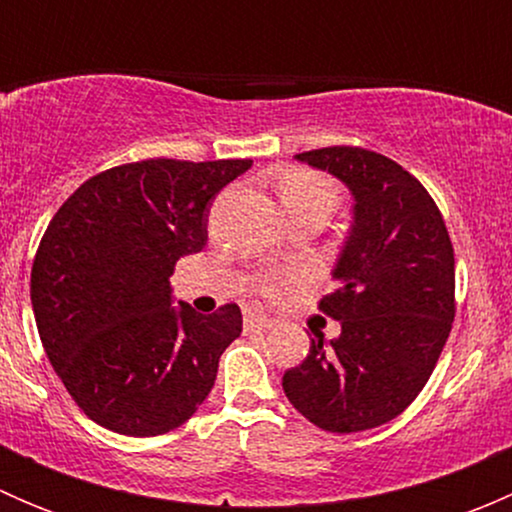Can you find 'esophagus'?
<instances>
[{
  "mask_svg": "<svg viewBox=\"0 0 512 512\" xmlns=\"http://www.w3.org/2000/svg\"><path fill=\"white\" fill-rule=\"evenodd\" d=\"M272 327V319L265 317L262 312H247L245 314V332H262V329H270Z\"/></svg>",
  "mask_w": 512,
  "mask_h": 512,
  "instance_id": "obj_1",
  "label": "esophagus"
}]
</instances>
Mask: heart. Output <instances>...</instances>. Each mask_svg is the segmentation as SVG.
Returning <instances> with one entry per match:
<instances>
[{
	"mask_svg": "<svg viewBox=\"0 0 512 512\" xmlns=\"http://www.w3.org/2000/svg\"><path fill=\"white\" fill-rule=\"evenodd\" d=\"M280 200L287 213L309 208V205H332L337 200L334 185L324 175L312 173V170H289L280 180ZM285 277H267L260 289L267 297H280L285 289Z\"/></svg>",
	"mask_w": 512,
	"mask_h": 512,
	"instance_id": "1",
	"label": "heart"
}]
</instances>
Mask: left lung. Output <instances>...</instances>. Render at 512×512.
I'll return each instance as SVG.
<instances>
[{"label":"left lung","mask_w":512,"mask_h":512,"mask_svg":"<svg viewBox=\"0 0 512 512\" xmlns=\"http://www.w3.org/2000/svg\"><path fill=\"white\" fill-rule=\"evenodd\" d=\"M337 175L354 195V223L319 312L342 334L282 376L289 404L314 426L356 433L391 421L421 394L456 317V260L428 190L396 160L359 146L297 156Z\"/></svg>","instance_id":"obj_1"}]
</instances>
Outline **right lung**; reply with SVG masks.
Masks as SVG:
<instances>
[{"label": "right lung", "mask_w": 512, "mask_h": 512, "mask_svg": "<svg viewBox=\"0 0 512 512\" xmlns=\"http://www.w3.org/2000/svg\"><path fill=\"white\" fill-rule=\"evenodd\" d=\"M250 158H148L96 173L56 210L32 265L41 344L81 411L123 436L178 428L242 332L237 304L175 309L170 275L208 242V208Z\"/></svg>", "instance_id": "right-lung-1"}]
</instances>
